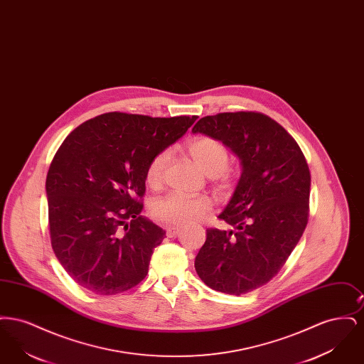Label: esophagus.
<instances>
[{"instance_id": "1", "label": "esophagus", "mask_w": 364, "mask_h": 364, "mask_svg": "<svg viewBox=\"0 0 364 364\" xmlns=\"http://www.w3.org/2000/svg\"><path fill=\"white\" fill-rule=\"evenodd\" d=\"M180 230H181L180 226H169V228H166V236L168 237H176L180 233Z\"/></svg>"}]
</instances>
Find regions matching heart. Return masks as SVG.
I'll return each instance as SVG.
<instances>
[{"label":"heart","instance_id":"1","mask_svg":"<svg viewBox=\"0 0 364 364\" xmlns=\"http://www.w3.org/2000/svg\"><path fill=\"white\" fill-rule=\"evenodd\" d=\"M187 153L195 164L210 176L226 183L229 173L226 165L229 153L225 144L211 136H198L190 140L186 146ZM169 162V151L156 153L149 161L144 178L149 187L158 188L164 181V174ZM211 211V202L205 196L188 198L180 193H171L153 203L151 214L158 223L171 226H184L205 218Z\"/></svg>","mask_w":364,"mask_h":364}]
</instances>
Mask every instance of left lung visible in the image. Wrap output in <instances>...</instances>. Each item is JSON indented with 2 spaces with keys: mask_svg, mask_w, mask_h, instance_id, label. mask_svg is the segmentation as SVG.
Segmentation results:
<instances>
[{
  "mask_svg": "<svg viewBox=\"0 0 364 364\" xmlns=\"http://www.w3.org/2000/svg\"><path fill=\"white\" fill-rule=\"evenodd\" d=\"M192 132L221 140L242 165L236 190L218 215L233 230L208 228L196 273L214 291L248 294L277 276L306 229L307 161L285 128L258 112L206 116Z\"/></svg>",
  "mask_w": 364,
  "mask_h": 364,
  "instance_id": "1",
  "label": "left lung"
}]
</instances>
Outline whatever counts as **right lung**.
<instances>
[{
  "instance_id": "right-lung-1",
  "label": "right lung",
  "mask_w": 364,
  "mask_h": 364,
  "mask_svg": "<svg viewBox=\"0 0 364 364\" xmlns=\"http://www.w3.org/2000/svg\"><path fill=\"white\" fill-rule=\"evenodd\" d=\"M196 119L110 112L80 124L57 150L46 177L53 251L87 291L120 294L147 276L165 230L140 215L146 166Z\"/></svg>"
}]
</instances>
